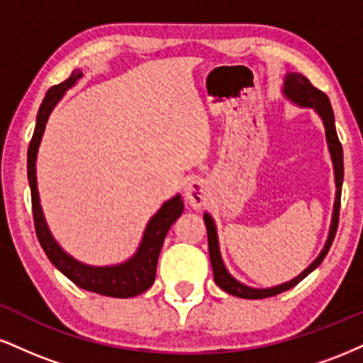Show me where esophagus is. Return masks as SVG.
<instances>
[{"label":"esophagus","mask_w":363,"mask_h":363,"mask_svg":"<svg viewBox=\"0 0 363 363\" xmlns=\"http://www.w3.org/2000/svg\"><path fill=\"white\" fill-rule=\"evenodd\" d=\"M186 199L193 208H201L208 199V186L203 179H193L186 187Z\"/></svg>","instance_id":"34e87169"}]
</instances>
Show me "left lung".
I'll use <instances>...</instances> for the list:
<instances>
[{
    "instance_id": "8db88e82",
    "label": "left lung",
    "mask_w": 363,
    "mask_h": 363,
    "mask_svg": "<svg viewBox=\"0 0 363 363\" xmlns=\"http://www.w3.org/2000/svg\"><path fill=\"white\" fill-rule=\"evenodd\" d=\"M285 95L291 99L294 102H297L298 106L303 107H314L318 111V114L323 119L324 128H326V138L329 145V152H331L333 165H335V179H336V201H335V213H333V223L331 230H329L328 242L324 245L323 252L319 254V257L315 259L307 269L298 274L297 278L289 283H283V285L273 286V289H249V286L242 285L232 278L228 274L227 269H225L222 257H220V249H218V239H216V228L211 216L205 213V225L208 232V249H210V259H211V268H213V278L215 283L220 286V289L227 291V294L235 295V297L240 298H266L273 297V295L281 294V291H286L294 289L297 283H301L303 278L307 277L311 272H314L315 268L323 262L324 257L331 247L333 240H335L336 230H338V222H340V205H341V184H343V148H341V143L338 140V135H336L335 128V114H333L331 102H329L328 95L319 89H315L312 83L307 80L306 77L301 73H290L286 74L285 80Z\"/></svg>"
}]
</instances>
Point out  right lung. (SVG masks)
Returning a JSON list of instances; mask_svg holds the SVG:
<instances>
[{"mask_svg": "<svg viewBox=\"0 0 363 363\" xmlns=\"http://www.w3.org/2000/svg\"><path fill=\"white\" fill-rule=\"evenodd\" d=\"M82 78L80 69H74L60 85H54L48 90L43 104H40L39 112H37V123L34 135H32L30 145H28L27 153V176L28 186H30L32 196V215H34V227L37 239L43 245L45 256L49 261L56 266L60 272L68 277L74 285H78L83 290L94 291V294L107 295V297L116 298H128L135 297V295L143 294L155 281L157 273V261L158 254H160L164 239L167 235L170 225L181 216L184 210V203H182L181 196H176L170 201L165 203L157 215L150 220L145 230L143 240L138 252L131 257V259L118 266H106V268H95V266H85L82 262L74 261L69 257L56 240L52 239L51 232H49L48 225H45L43 210L39 205V194H37V181H35V157L37 148H39L40 138L48 123L49 114H51L52 107L56 106L57 101L65 95V91L69 86L74 85V82Z\"/></svg>", "mask_w": 363, "mask_h": 363, "instance_id": "1", "label": "right lung"}]
</instances>
